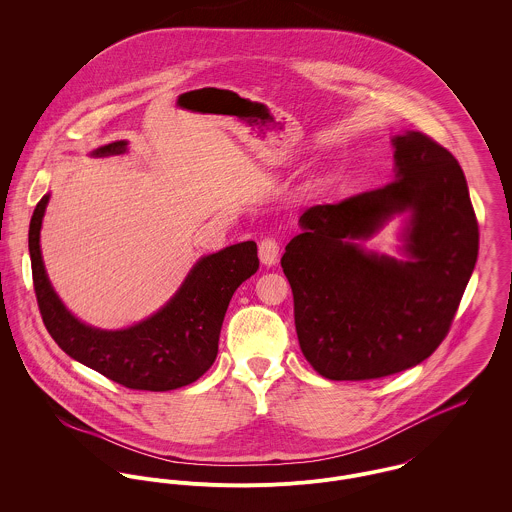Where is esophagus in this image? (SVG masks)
Returning <instances> with one entry per match:
<instances>
[{
  "instance_id": "1",
  "label": "esophagus",
  "mask_w": 512,
  "mask_h": 512,
  "mask_svg": "<svg viewBox=\"0 0 512 512\" xmlns=\"http://www.w3.org/2000/svg\"><path fill=\"white\" fill-rule=\"evenodd\" d=\"M258 256L264 266H276L280 260V244L274 238H264L258 246Z\"/></svg>"
}]
</instances>
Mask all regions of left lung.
<instances>
[{
    "instance_id": "obj_1",
    "label": "left lung",
    "mask_w": 512,
    "mask_h": 512,
    "mask_svg": "<svg viewBox=\"0 0 512 512\" xmlns=\"http://www.w3.org/2000/svg\"><path fill=\"white\" fill-rule=\"evenodd\" d=\"M394 177L337 205L309 207L282 256L299 347L329 380H370L420 365L445 339L479 254V226L457 159L422 132L392 136ZM402 216V259L365 239Z\"/></svg>"
}]
</instances>
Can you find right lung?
Returning <instances> with one entry per match:
<instances>
[{
  "label": "right lung",
  "mask_w": 512,
  "mask_h": 512,
  "mask_svg": "<svg viewBox=\"0 0 512 512\" xmlns=\"http://www.w3.org/2000/svg\"><path fill=\"white\" fill-rule=\"evenodd\" d=\"M126 151L128 142L118 140L90 155ZM49 197L47 193L33 211L29 254L37 303L55 343L74 361L134 390L165 392L201 378L217 359L220 327L232 293L260 266L256 242H238L199 258L173 297L144 321L126 329H98L74 317L47 276L41 226Z\"/></svg>",
  "instance_id": "add662e5"
}]
</instances>
